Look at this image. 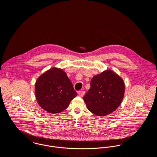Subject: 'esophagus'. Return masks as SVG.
<instances>
[{
	"label": "esophagus",
	"instance_id": "34e87169",
	"mask_svg": "<svg viewBox=\"0 0 157 157\" xmlns=\"http://www.w3.org/2000/svg\"><path fill=\"white\" fill-rule=\"evenodd\" d=\"M78 94L79 96L83 97L84 95V94H85V91H78Z\"/></svg>",
	"mask_w": 157,
	"mask_h": 157
}]
</instances>
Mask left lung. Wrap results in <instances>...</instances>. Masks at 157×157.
I'll list each match as a JSON object with an SVG mask.
<instances>
[{
  "label": "left lung",
  "instance_id": "left-lung-1",
  "mask_svg": "<svg viewBox=\"0 0 157 157\" xmlns=\"http://www.w3.org/2000/svg\"><path fill=\"white\" fill-rule=\"evenodd\" d=\"M90 84L83 100L90 112L105 116L119 107L125 94V83L119 75L112 70L105 71L94 76Z\"/></svg>",
  "mask_w": 157,
  "mask_h": 157
}]
</instances>
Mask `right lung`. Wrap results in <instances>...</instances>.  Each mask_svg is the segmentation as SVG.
Masks as SVG:
<instances>
[{"label":"right lung","mask_w":157,"mask_h":157,"mask_svg":"<svg viewBox=\"0 0 157 157\" xmlns=\"http://www.w3.org/2000/svg\"><path fill=\"white\" fill-rule=\"evenodd\" d=\"M35 92L38 104L51 113L66 109L77 95L67 74L57 67L49 69L37 78Z\"/></svg>","instance_id":"right-lung-1"}]
</instances>
